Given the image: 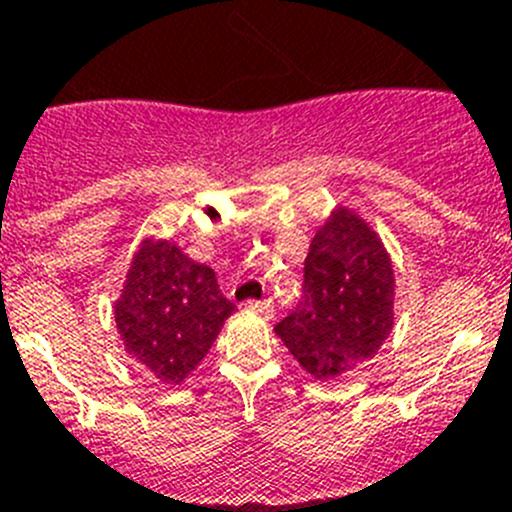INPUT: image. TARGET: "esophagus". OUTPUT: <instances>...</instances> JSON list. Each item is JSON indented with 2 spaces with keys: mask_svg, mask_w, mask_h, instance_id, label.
I'll return each instance as SVG.
<instances>
[{
  "mask_svg": "<svg viewBox=\"0 0 512 512\" xmlns=\"http://www.w3.org/2000/svg\"><path fill=\"white\" fill-rule=\"evenodd\" d=\"M248 307H251V310H256V312H261L264 318H271V315H274V302H271V300L248 302Z\"/></svg>",
  "mask_w": 512,
  "mask_h": 512,
  "instance_id": "obj_1",
  "label": "esophagus"
}]
</instances>
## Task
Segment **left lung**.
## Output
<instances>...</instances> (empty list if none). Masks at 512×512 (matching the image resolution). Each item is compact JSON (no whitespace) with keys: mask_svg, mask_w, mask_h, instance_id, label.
I'll use <instances>...</instances> for the list:
<instances>
[{"mask_svg":"<svg viewBox=\"0 0 512 512\" xmlns=\"http://www.w3.org/2000/svg\"><path fill=\"white\" fill-rule=\"evenodd\" d=\"M395 325V269L377 230L348 207L318 228L302 300L277 325L307 374L333 382L374 359Z\"/></svg>","mask_w":512,"mask_h":512,"instance_id":"left-lung-1","label":"left lung"}]
</instances>
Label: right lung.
<instances>
[{
    "mask_svg": "<svg viewBox=\"0 0 512 512\" xmlns=\"http://www.w3.org/2000/svg\"><path fill=\"white\" fill-rule=\"evenodd\" d=\"M233 310L210 266L189 259L176 243L146 238L115 302V323L130 359L158 382L182 384Z\"/></svg>",
    "mask_w": 512,
    "mask_h": 512,
    "instance_id": "add662e5",
    "label": "right lung"
}]
</instances>
